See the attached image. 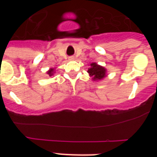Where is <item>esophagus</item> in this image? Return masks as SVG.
<instances>
[{
    "instance_id": "1",
    "label": "esophagus",
    "mask_w": 157,
    "mask_h": 157,
    "mask_svg": "<svg viewBox=\"0 0 157 157\" xmlns=\"http://www.w3.org/2000/svg\"><path fill=\"white\" fill-rule=\"evenodd\" d=\"M74 56H71V57H69V60H74Z\"/></svg>"
}]
</instances>
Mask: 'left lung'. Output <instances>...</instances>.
<instances>
[{"instance_id": "1", "label": "left lung", "mask_w": 157, "mask_h": 157, "mask_svg": "<svg viewBox=\"0 0 157 157\" xmlns=\"http://www.w3.org/2000/svg\"><path fill=\"white\" fill-rule=\"evenodd\" d=\"M87 72L90 76L92 77L93 81L95 82L101 81L107 76V69L97 63H91L90 67L88 69Z\"/></svg>"}]
</instances>
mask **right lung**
<instances>
[{
  "mask_svg": "<svg viewBox=\"0 0 157 157\" xmlns=\"http://www.w3.org/2000/svg\"><path fill=\"white\" fill-rule=\"evenodd\" d=\"M56 73V68H49V70L46 72V74L48 75H49V77H52V76L54 75V74Z\"/></svg>",
  "mask_w": 157,
  "mask_h": 157,
  "instance_id": "1",
  "label": "right lung"
}]
</instances>
